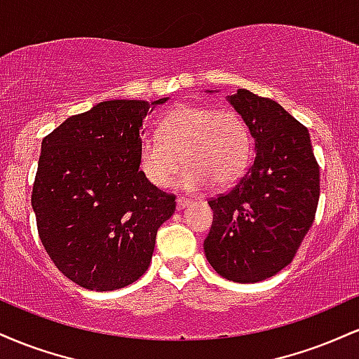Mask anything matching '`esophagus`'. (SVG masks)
<instances>
[{
	"instance_id": "obj_1",
	"label": "esophagus",
	"mask_w": 359,
	"mask_h": 359,
	"mask_svg": "<svg viewBox=\"0 0 359 359\" xmlns=\"http://www.w3.org/2000/svg\"><path fill=\"white\" fill-rule=\"evenodd\" d=\"M187 204L189 199H185V197H177V209H184Z\"/></svg>"
}]
</instances>
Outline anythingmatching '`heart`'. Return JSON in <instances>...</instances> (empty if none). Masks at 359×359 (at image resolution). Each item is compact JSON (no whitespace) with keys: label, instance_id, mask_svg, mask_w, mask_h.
Segmentation results:
<instances>
[{"label":"heart","instance_id":"b5f03b06","mask_svg":"<svg viewBox=\"0 0 359 359\" xmlns=\"http://www.w3.org/2000/svg\"><path fill=\"white\" fill-rule=\"evenodd\" d=\"M251 148L248 123L238 111L182 104L162 118L158 135L142 140L138 160L155 187H167L184 162L177 179L180 187L196 191L211 182L222 189L245 174Z\"/></svg>","mask_w":359,"mask_h":359}]
</instances>
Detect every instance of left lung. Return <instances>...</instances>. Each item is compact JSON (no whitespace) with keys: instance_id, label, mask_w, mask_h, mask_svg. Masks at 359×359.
Wrapping results in <instances>:
<instances>
[{"instance_id":"obj_1","label":"left lung","mask_w":359,"mask_h":359,"mask_svg":"<svg viewBox=\"0 0 359 359\" xmlns=\"http://www.w3.org/2000/svg\"><path fill=\"white\" fill-rule=\"evenodd\" d=\"M255 138V160L228 192L208 201L204 253L221 277L255 283L292 263L314 222L319 163L311 135L278 102L238 89L229 97Z\"/></svg>"}]
</instances>
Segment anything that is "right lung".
<instances>
[{"label":"right lung","mask_w":359,"mask_h":359,"mask_svg":"<svg viewBox=\"0 0 359 359\" xmlns=\"http://www.w3.org/2000/svg\"><path fill=\"white\" fill-rule=\"evenodd\" d=\"M148 109L147 101H102L42 142L32 191L40 241L53 265L89 290H116L142 277L156 231L175 211L174 194L140 170Z\"/></svg>","instance_id":"1"}]
</instances>
